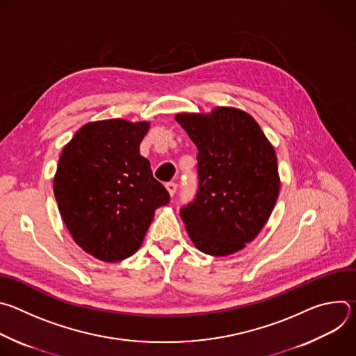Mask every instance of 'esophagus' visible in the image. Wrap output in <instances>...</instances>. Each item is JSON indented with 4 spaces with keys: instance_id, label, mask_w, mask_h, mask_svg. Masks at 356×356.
I'll return each mask as SVG.
<instances>
[{
    "instance_id": "esophagus-1",
    "label": "esophagus",
    "mask_w": 356,
    "mask_h": 356,
    "mask_svg": "<svg viewBox=\"0 0 356 356\" xmlns=\"http://www.w3.org/2000/svg\"><path fill=\"white\" fill-rule=\"evenodd\" d=\"M166 188H168L170 195H175V193L177 190V184L175 181H169V183H166Z\"/></svg>"
}]
</instances>
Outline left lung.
I'll list each match as a JSON object with an SVG mask.
<instances>
[{
  "label": "left lung",
  "mask_w": 356,
  "mask_h": 356,
  "mask_svg": "<svg viewBox=\"0 0 356 356\" xmlns=\"http://www.w3.org/2000/svg\"><path fill=\"white\" fill-rule=\"evenodd\" d=\"M198 149L195 198L180 210L193 243L227 257L257 238L279 195L275 149L248 113L217 107L210 114H177Z\"/></svg>",
  "instance_id": "left-lung-1"
}]
</instances>
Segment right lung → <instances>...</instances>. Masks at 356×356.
Here are the masks:
<instances>
[{
  "instance_id": "obj_1",
  "label": "right lung",
  "mask_w": 356,
  "mask_h": 356,
  "mask_svg": "<svg viewBox=\"0 0 356 356\" xmlns=\"http://www.w3.org/2000/svg\"><path fill=\"white\" fill-rule=\"evenodd\" d=\"M147 129L146 121L88 122L62 150L54 180L60 216L74 242L103 262L134 255L170 200L139 154Z\"/></svg>"
}]
</instances>
